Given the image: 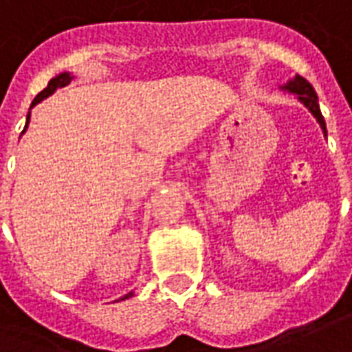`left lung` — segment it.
I'll return each mask as SVG.
<instances>
[{
    "mask_svg": "<svg viewBox=\"0 0 352 352\" xmlns=\"http://www.w3.org/2000/svg\"><path fill=\"white\" fill-rule=\"evenodd\" d=\"M284 89L296 93L297 99L301 100L305 107L313 112V116L316 118V122L320 124L322 131L326 133V122H324V118H322L320 107H318V97H316V93H314L313 85L307 82L305 78H301V76H296L292 82H287V85H284Z\"/></svg>",
    "mask_w": 352,
    "mask_h": 352,
    "instance_id": "1",
    "label": "left lung"
}]
</instances>
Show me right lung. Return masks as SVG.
<instances>
[{"label":"right lung","mask_w":352,"mask_h":352,"mask_svg":"<svg viewBox=\"0 0 352 352\" xmlns=\"http://www.w3.org/2000/svg\"><path fill=\"white\" fill-rule=\"evenodd\" d=\"M70 82H72V76H70V74H66V72L65 74H58L56 78H53V80H51V82L47 83V87L41 91V93H38V97L32 100V107H36L38 102H41V100L45 99V97H49L51 93H55L56 89L65 87V85H68V83H70ZM28 118H30V114H28ZM26 125H28V122H26ZM24 129H26V127H24ZM127 297H131V294H127V296L122 297V301H124V299H127Z\"/></svg>","instance_id":"obj_1"}]
</instances>
